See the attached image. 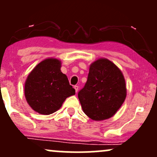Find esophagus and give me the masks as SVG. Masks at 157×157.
<instances>
[{"mask_svg": "<svg viewBox=\"0 0 157 157\" xmlns=\"http://www.w3.org/2000/svg\"><path fill=\"white\" fill-rule=\"evenodd\" d=\"M74 89H75V91H76V93H77V91H78V89H79L78 86H74Z\"/></svg>", "mask_w": 157, "mask_h": 157, "instance_id": "esophagus-1", "label": "esophagus"}]
</instances>
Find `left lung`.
Returning <instances> with one entry per match:
<instances>
[{
	"instance_id": "1",
	"label": "left lung",
	"mask_w": 157,
	"mask_h": 157,
	"mask_svg": "<svg viewBox=\"0 0 157 157\" xmlns=\"http://www.w3.org/2000/svg\"><path fill=\"white\" fill-rule=\"evenodd\" d=\"M127 90L121 70L106 58L90 65L88 80L78 93L83 112L95 121L113 117L125 100Z\"/></svg>"
}]
</instances>
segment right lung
<instances>
[{"label": "right lung", "mask_w": 157, "mask_h": 157, "mask_svg": "<svg viewBox=\"0 0 157 157\" xmlns=\"http://www.w3.org/2000/svg\"><path fill=\"white\" fill-rule=\"evenodd\" d=\"M60 68V60L46 58L39 63L27 77L25 97L36 112L44 115L53 113L60 109L67 97L75 94V89Z\"/></svg>", "instance_id": "right-lung-1"}]
</instances>
